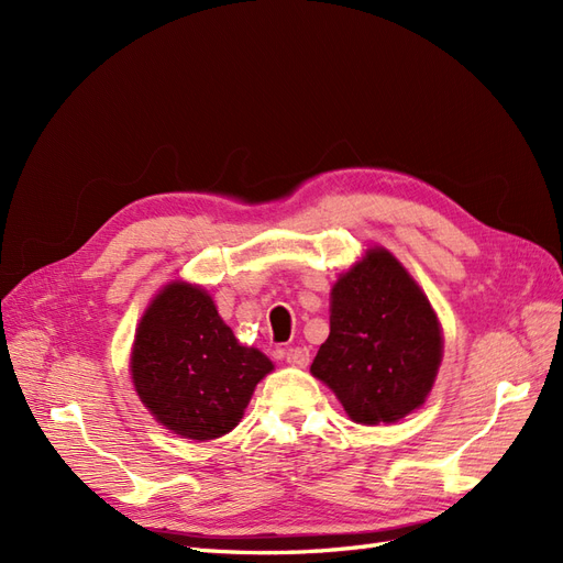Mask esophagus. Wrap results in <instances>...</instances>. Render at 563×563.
I'll return each mask as SVG.
<instances>
[{
  "instance_id": "1",
  "label": "esophagus",
  "mask_w": 563,
  "mask_h": 563,
  "mask_svg": "<svg viewBox=\"0 0 563 563\" xmlns=\"http://www.w3.org/2000/svg\"><path fill=\"white\" fill-rule=\"evenodd\" d=\"M286 364L305 368L310 364V350L308 347H288L286 350Z\"/></svg>"
}]
</instances>
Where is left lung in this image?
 I'll return each instance as SVG.
<instances>
[{
    "instance_id": "1",
    "label": "left lung",
    "mask_w": 563,
    "mask_h": 563,
    "mask_svg": "<svg viewBox=\"0 0 563 563\" xmlns=\"http://www.w3.org/2000/svg\"><path fill=\"white\" fill-rule=\"evenodd\" d=\"M441 331L428 298L385 249H371L331 291V333L310 366L347 416L397 422L430 395Z\"/></svg>"
}]
</instances>
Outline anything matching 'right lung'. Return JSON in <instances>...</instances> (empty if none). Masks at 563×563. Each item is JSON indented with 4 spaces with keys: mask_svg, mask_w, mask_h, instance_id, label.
Here are the masks:
<instances>
[{
    "mask_svg": "<svg viewBox=\"0 0 563 563\" xmlns=\"http://www.w3.org/2000/svg\"><path fill=\"white\" fill-rule=\"evenodd\" d=\"M269 371L263 352L236 343L211 296L183 282L152 300L131 354L135 391L152 416L199 441L234 430Z\"/></svg>",
    "mask_w": 563,
    "mask_h": 563,
    "instance_id": "1",
    "label": "right lung"
}]
</instances>
